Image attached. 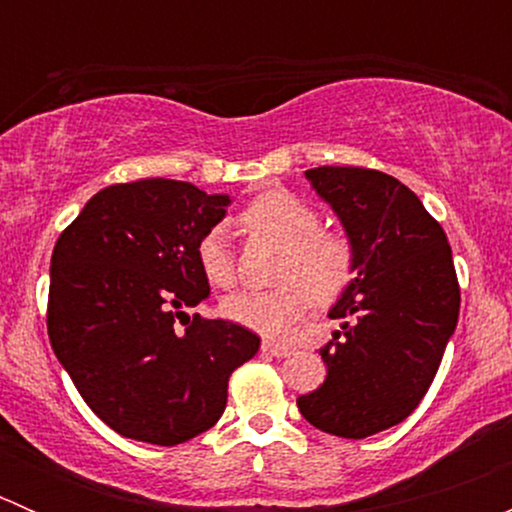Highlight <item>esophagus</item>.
<instances>
[{
	"label": "esophagus",
	"mask_w": 512,
	"mask_h": 512,
	"mask_svg": "<svg viewBox=\"0 0 512 512\" xmlns=\"http://www.w3.org/2000/svg\"><path fill=\"white\" fill-rule=\"evenodd\" d=\"M262 352L270 354V356H277V359H285V356L294 354V349L287 347V344H280V342H272V339H265V342H262Z\"/></svg>",
	"instance_id": "1"
}]
</instances>
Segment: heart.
Returning a JSON list of instances; mask_svg holds the SVG:
<instances>
[{"label":"heart","mask_w":512,"mask_h":512,"mask_svg":"<svg viewBox=\"0 0 512 512\" xmlns=\"http://www.w3.org/2000/svg\"><path fill=\"white\" fill-rule=\"evenodd\" d=\"M252 232L285 245L270 292H237L223 302V314L232 322L267 337H282L307 314L309 304H332L352 285L356 250L347 235L319 230L312 205L289 190H267L257 195L240 215ZM195 257L205 280L213 287L235 285V255L223 225L200 235Z\"/></svg>","instance_id":"b5f03b06"}]
</instances>
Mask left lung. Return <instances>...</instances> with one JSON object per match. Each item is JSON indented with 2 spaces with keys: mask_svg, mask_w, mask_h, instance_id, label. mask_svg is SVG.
Wrapping results in <instances>:
<instances>
[{
  "mask_svg": "<svg viewBox=\"0 0 512 512\" xmlns=\"http://www.w3.org/2000/svg\"><path fill=\"white\" fill-rule=\"evenodd\" d=\"M356 250V275L329 317L342 329L319 349L327 379L297 399L319 431L366 438L404 421L436 376L461 309L443 227L414 190L369 168L304 170Z\"/></svg>",
  "mask_w": 512,
  "mask_h": 512,
  "instance_id": "obj_1",
  "label": "left lung"
}]
</instances>
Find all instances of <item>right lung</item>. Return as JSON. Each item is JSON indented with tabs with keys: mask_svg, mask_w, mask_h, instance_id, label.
Returning a JSON list of instances; mask_svg holds the SVG:
<instances>
[{
	"mask_svg": "<svg viewBox=\"0 0 512 512\" xmlns=\"http://www.w3.org/2000/svg\"><path fill=\"white\" fill-rule=\"evenodd\" d=\"M230 203L183 180L108 185L56 240L51 349L121 436L178 446L213 428L227 379L260 349L240 324L185 314L210 294L195 245Z\"/></svg>",
	"mask_w": 512,
	"mask_h": 512,
	"instance_id": "right-lung-1",
	"label": "right lung"
}]
</instances>
